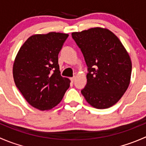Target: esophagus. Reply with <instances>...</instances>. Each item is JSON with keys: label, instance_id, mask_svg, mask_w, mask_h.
<instances>
[{"label": "esophagus", "instance_id": "esophagus-1", "mask_svg": "<svg viewBox=\"0 0 146 146\" xmlns=\"http://www.w3.org/2000/svg\"><path fill=\"white\" fill-rule=\"evenodd\" d=\"M75 80H76V77H75V76H73V77L70 78V80H71V82H74V81H75Z\"/></svg>", "mask_w": 146, "mask_h": 146}]
</instances>
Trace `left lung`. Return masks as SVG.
Returning a JSON list of instances; mask_svg holds the SVG:
<instances>
[{
    "mask_svg": "<svg viewBox=\"0 0 146 146\" xmlns=\"http://www.w3.org/2000/svg\"><path fill=\"white\" fill-rule=\"evenodd\" d=\"M88 67L81 90L87 102L107 109L118 102L129 88L132 64L119 39L107 28L93 27L72 33Z\"/></svg>",
    "mask_w": 146,
    "mask_h": 146,
    "instance_id": "8db88e82",
    "label": "left lung"
}]
</instances>
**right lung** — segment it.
Instances as JSON below:
<instances>
[{
    "instance_id": "1",
    "label": "right lung",
    "mask_w": 146,
    "mask_h": 146,
    "mask_svg": "<svg viewBox=\"0 0 146 146\" xmlns=\"http://www.w3.org/2000/svg\"><path fill=\"white\" fill-rule=\"evenodd\" d=\"M68 34L51 32L29 36L19 49L13 66L15 83L27 102L44 111L58 104L70 80L61 76L58 55Z\"/></svg>"
}]
</instances>
